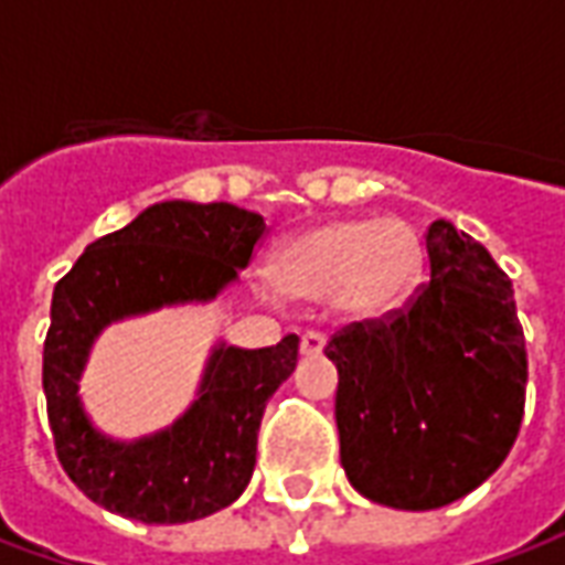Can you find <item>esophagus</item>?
Listing matches in <instances>:
<instances>
[{
  "label": "esophagus",
  "instance_id": "obj_1",
  "mask_svg": "<svg viewBox=\"0 0 565 565\" xmlns=\"http://www.w3.org/2000/svg\"><path fill=\"white\" fill-rule=\"evenodd\" d=\"M323 348H327V335H323V332H306L302 342H299V354L318 356Z\"/></svg>",
  "mask_w": 565,
  "mask_h": 565
}]
</instances>
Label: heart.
I'll return each mask as SVG.
<instances>
[{
  "mask_svg": "<svg viewBox=\"0 0 565 565\" xmlns=\"http://www.w3.org/2000/svg\"><path fill=\"white\" fill-rule=\"evenodd\" d=\"M426 271V245L403 217H332L284 238L269 275L275 290L299 302L335 299L356 320L403 311Z\"/></svg>",
  "mask_w": 565,
  "mask_h": 565,
  "instance_id": "obj_1",
  "label": "heart"
}]
</instances>
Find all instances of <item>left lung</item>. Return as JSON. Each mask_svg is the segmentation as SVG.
I'll return each instance as SVG.
<instances>
[{"mask_svg":"<svg viewBox=\"0 0 565 565\" xmlns=\"http://www.w3.org/2000/svg\"><path fill=\"white\" fill-rule=\"evenodd\" d=\"M429 284L408 311L354 323L323 354L339 369L335 426L356 493L429 511L481 487L509 457L526 396L514 290L484 245L436 221Z\"/></svg>","mask_w":565,"mask_h":565,"instance_id":"left-lung-1","label":"left lung"}]
</instances>
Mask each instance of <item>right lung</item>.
<instances>
[{"label":"right lung","mask_w":565,"mask_h":565,"mask_svg":"<svg viewBox=\"0 0 565 565\" xmlns=\"http://www.w3.org/2000/svg\"><path fill=\"white\" fill-rule=\"evenodd\" d=\"M266 221L230 202L166 199L87 245L54 287L44 396L56 457L96 505L141 523H186L233 505L254 475L269 396L294 375L299 339L211 348L196 399L150 436H105L81 399V375L111 323L202 306L238 281Z\"/></svg>","instance_id":"right-lung-1"}]
</instances>
